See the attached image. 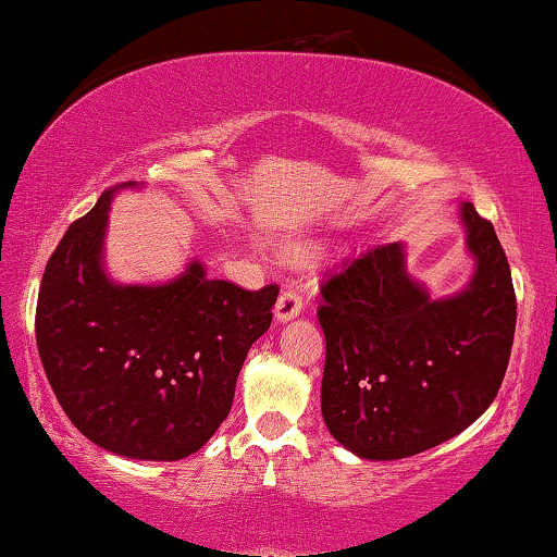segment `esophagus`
<instances>
[{"mask_svg":"<svg viewBox=\"0 0 557 557\" xmlns=\"http://www.w3.org/2000/svg\"><path fill=\"white\" fill-rule=\"evenodd\" d=\"M301 307H305V301H301L299 292L295 287H287L285 292H282L277 305H275V319L280 324L292 322V319L299 317Z\"/></svg>","mask_w":557,"mask_h":557,"instance_id":"obj_1","label":"esophagus"}]
</instances>
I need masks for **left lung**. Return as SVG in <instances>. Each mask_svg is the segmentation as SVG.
I'll return each mask as SVG.
<instances>
[{"label": "left lung", "instance_id": "obj_1", "mask_svg": "<svg viewBox=\"0 0 557 557\" xmlns=\"http://www.w3.org/2000/svg\"><path fill=\"white\" fill-rule=\"evenodd\" d=\"M474 272L432 297L403 243L354 260L322 287V418L361 459L420 455L459 435L494 403L516 332V295L494 225L457 206Z\"/></svg>", "mask_w": 557, "mask_h": 557}]
</instances>
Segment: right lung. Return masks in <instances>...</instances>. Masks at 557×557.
Returning <instances> with one entry per match:
<instances>
[{
  "mask_svg": "<svg viewBox=\"0 0 557 557\" xmlns=\"http://www.w3.org/2000/svg\"><path fill=\"white\" fill-rule=\"evenodd\" d=\"M110 188L46 265L36 346L63 412L112 455L176 461L228 418L250 346L268 332L277 285L209 280L201 260L162 285H122L106 268Z\"/></svg>",
  "mask_w": 557,
  "mask_h": 557,
  "instance_id": "obj_1",
  "label": "right lung"
}]
</instances>
